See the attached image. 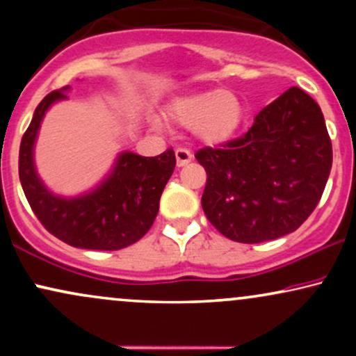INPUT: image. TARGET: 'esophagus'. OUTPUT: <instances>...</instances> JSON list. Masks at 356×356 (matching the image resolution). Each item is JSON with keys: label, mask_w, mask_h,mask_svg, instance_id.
<instances>
[{"label": "esophagus", "mask_w": 356, "mask_h": 356, "mask_svg": "<svg viewBox=\"0 0 356 356\" xmlns=\"http://www.w3.org/2000/svg\"><path fill=\"white\" fill-rule=\"evenodd\" d=\"M192 159H194V155H192L191 150H187V149H177V150H175V161H177V167L187 165L192 161Z\"/></svg>", "instance_id": "obj_1"}]
</instances>
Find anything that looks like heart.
I'll return each mask as SVG.
<instances>
[{
  "mask_svg": "<svg viewBox=\"0 0 356 356\" xmlns=\"http://www.w3.org/2000/svg\"><path fill=\"white\" fill-rule=\"evenodd\" d=\"M167 115L177 125L194 130L206 144H222L236 136L244 122V108L238 95L226 88L197 90L175 95L167 102ZM150 125L161 129L162 120L150 117Z\"/></svg>",
  "mask_w": 356,
  "mask_h": 356,
  "instance_id": "obj_1",
  "label": "heart"
}]
</instances>
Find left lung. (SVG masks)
I'll list each match as a JSON object with an SVG mask.
<instances>
[{"label":"left lung","mask_w":356,"mask_h":356,"mask_svg":"<svg viewBox=\"0 0 356 356\" xmlns=\"http://www.w3.org/2000/svg\"><path fill=\"white\" fill-rule=\"evenodd\" d=\"M202 209L220 234L254 244L296 231L320 202L332 140L320 105L291 87L261 110L246 136L199 150Z\"/></svg>","instance_id":"left-lung-1"}]
</instances>
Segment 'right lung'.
I'll return each mask as SVG.
<instances>
[{
  "label": "right lung",
  "instance_id": "obj_1",
  "mask_svg": "<svg viewBox=\"0 0 356 356\" xmlns=\"http://www.w3.org/2000/svg\"><path fill=\"white\" fill-rule=\"evenodd\" d=\"M65 87L48 93L36 107L19 145V182L40 222L73 248L117 251L137 243L154 224L162 191L175 169L174 150L157 157L124 150L105 177L76 195L53 192L40 177L35 145L40 127L53 105L67 100Z\"/></svg>",
  "mask_w": 356,
  "mask_h": 356
}]
</instances>
